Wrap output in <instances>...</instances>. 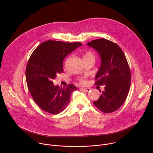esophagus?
<instances>
[{
  "label": "esophagus",
  "instance_id": "esophagus-1",
  "mask_svg": "<svg viewBox=\"0 0 153 153\" xmlns=\"http://www.w3.org/2000/svg\"><path fill=\"white\" fill-rule=\"evenodd\" d=\"M80 89L82 90H83V91H85V92H88V91H89L91 90L90 88H85V87H82Z\"/></svg>",
  "mask_w": 153,
  "mask_h": 153
}]
</instances>
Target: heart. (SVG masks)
Instances as JSON below:
<instances>
[{
  "label": "heart",
  "mask_w": 153,
  "mask_h": 153,
  "mask_svg": "<svg viewBox=\"0 0 153 153\" xmlns=\"http://www.w3.org/2000/svg\"><path fill=\"white\" fill-rule=\"evenodd\" d=\"M84 59H90V60H95V55L92 51H87L84 54ZM79 82L82 84H87V80L85 77L80 78L79 79Z\"/></svg>",
  "instance_id": "obj_1"
}]
</instances>
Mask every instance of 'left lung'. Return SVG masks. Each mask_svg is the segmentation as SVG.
<instances>
[{
    "instance_id": "8db88e82",
    "label": "left lung",
    "mask_w": 153,
    "mask_h": 153,
    "mask_svg": "<svg viewBox=\"0 0 153 153\" xmlns=\"http://www.w3.org/2000/svg\"><path fill=\"white\" fill-rule=\"evenodd\" d=\"M87 46L100 54L101 63L95 85L104 87L93 104L104 113L114 112L123 105L129 91L131 74L127 59L118 45L106 39L92 40Z\"/></svg>"
}]
</instances>
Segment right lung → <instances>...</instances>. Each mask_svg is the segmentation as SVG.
<instances>
[{
	"label": "right lung",
	"mask_w": 153,
	"mask_h": 153,
	"mask_svg": "<svg viewBox=\"0 0 153 153\" xmlns=\"http://www.w3.org/2000/svg\"><path fill=\"white\" fill-rule=\"evenodd\" d=\"M80 46L79 42L48 40L40 44L30 57L25 70L27 85L34 101L46 112H62L69 104L72 92L77 89L73 84L55 86L52 80L63 72L65 57Z\"/></svg>",
	"instance_id": "1"
}]
</instances>
